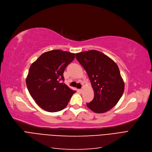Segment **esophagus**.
<instances>
[{
  "label": "esophagus",
  "mask_w": 152,
  "mask_h": 152,
  "mask_svg": "<svg viewBox=\"0 0 152 152\" xmlns=\"http://www.w3.org/2000/svg\"><path fill=\"white\" fill-rule=\"evenodd\" d=\"M78 92H80V93H82V91H83V90L81 88V89H78V90H77Z\"/></svg>",
  "instance_id": "obj_1"
}]
</instances>
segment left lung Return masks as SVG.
<instances>
[{
    "instance_id": "1",
    "label": "left lung",
    "mask_w": 152,
    "mask_h": 152,
    "mask_svg": "<svg viewBox=\"0 0 152 152\" xmlns=\"http://www.w3.org/2000/svg\"><path fill=\"white\" fill-rule=\"evenodd\" d=\"M76 59L86 70L94 90V98L86 106L96 113L112 109L124 90V83L117 64L96 50L77 53Z\"/></svg>"
}]
</instances>
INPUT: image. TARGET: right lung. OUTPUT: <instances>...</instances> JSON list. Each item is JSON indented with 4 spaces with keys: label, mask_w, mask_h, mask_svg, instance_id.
I'll return each mask as SVG.
<instances>
[{
    "label": "right lung",
    "mask_w": 152,
    "mask_h": 152,
    "mask_svg": "<svg viewBox=\"0 0 152 152\" xmlns=\"http://www.w3.org/2000/svg\"><path fill=\"white\" fill-rule=\"evenodd\" d=\"M75 54L56 49L43 53L33 62L26 83L31 97L42 109L57 112L64 109L76 91L64 83V72Z\"/></svg>",
    "instance_id": "right-lung-1"
}]
</instances>
